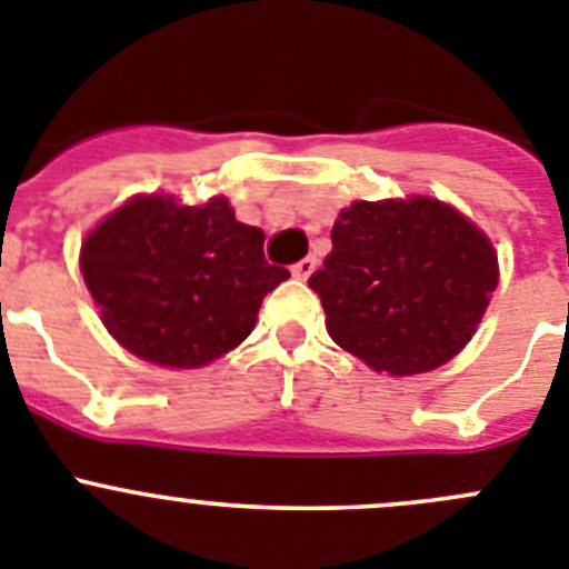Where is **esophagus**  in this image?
Returning <instances> with one entry per match:
<instances>
[{
    "instance_id": "34e87169",
    "label": "esophagus",
    "mask_w": 569,
    "mask_h": 569,
    "mask_svg": "<svg viewBox=\"0 0 569 569\" xmlns=\"http://www.w3.org/2000/svg\"><path fill=\"white\" fill-rule=\"evenodd\" d=\"M315 269H317V258H311V254H309V258L297 260V263L291 266V274H295L297 280H306L311 272H315Z\"/></svg>"
}]
</instances>
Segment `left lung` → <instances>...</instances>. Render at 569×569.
Instances as JSON below:
<instances>
[{"mask_svg":"<svg viewBox=\"0 0 569 569\" xmlns=\"http://www.w3.org/2000/svg\"><path fill=\"white\" fill-rule=\"evenodd\" d=\"M496 283L490 240L433 198L342 209L331 252L309 278L331 340L393 377L459 355Z\"/></svg>","mask_w":569,"mask_h":569,"instance_id":"1","label":"left lung"}]
</instances>
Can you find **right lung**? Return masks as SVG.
Instances as JSON below:
<instances>
[{
	"label": "right lung",
	"mask_w": 569,
	"mask_h": 569,
	"mask_svg": "<svg viewBox=\"0 0 569 569\" xmlns=\"http://www.w3.org/2000/svg\"><path fill=\"white\" fill-rule=\"evenodd\" d=\"M81 274L127 351L196 368L247 340L263 297L289 269L263 258V232L234 221L227 198L187 207L147 196L87 234Z\"/></svg>",
	"instance_id": "right-lung-1"
}]
</instances>
